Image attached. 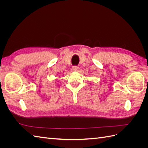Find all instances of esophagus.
Returning <instances> with one entry per match:
<instances>
[{"instance_id":"1","label":"esophagus","mask_w":148,"mask_h":148,"mask_svg":"<svg viewBox=\"0 0 148 148\" xmlns=\"http://www.w3.org/2000/svg\"><path fill=\"white\" fill-rule=\"evenodd\" d=\"M78 69H79V68H78V66H73V68H72V70L73 71H78Z\"/></svg>"}]
</instances>
